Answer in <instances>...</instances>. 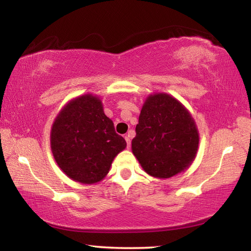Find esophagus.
<instances>
[{
	"label": "esophagus",
	"instance_id": "34e87169",
	"mask_svg": "<svg viewBox=\"0 0 251 251\" xmlns=\"http://www.w3.org/2000/svg\"><path fill=\"white\" fill-rule=\"evenodd\" d=\"M130 137H131L130 134L125 136V141H126V143H127V147H130Z\"/></svg>",
	"mask_w": 251,
	"mask_h": 251
}]
</instances>
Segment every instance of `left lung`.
I'll return each instance as SVG.
<instances>
[{"instance_id":"1","label":"left lung","mask_w":251,"mask_h":251,"mask_svg":"<svg viewBox=\"0 0 251 251\" xmlns=\"http://www.w3.org/2000/svg\"><path fill=\"white\" fill-rule=\"evenodd\" d=\"M199 134L188 110L165 93L150 95L143 105L131 151L148 175L169 178L195 159Z\"/></svg>"}]
</instances>
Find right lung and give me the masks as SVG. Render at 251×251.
<instances>
[{
	"label": "right lung",
	"instance_id": "obj_1",
	"mask_svg": "<svg viewBox=\"0 0 251 251\" xmlns=\"http://www.w3.org/2000/svg\"><path fill=\"white\" fill-rule=\"evenodd\" d=\"M126 147L105 115L101 100L85 94L70 100L55 118L50 148L58 167L80 184H95L107 175L113 160Z\"/></svg>",
	"mask_w": 251,
	"mask_h": 251
}]
</instances>
